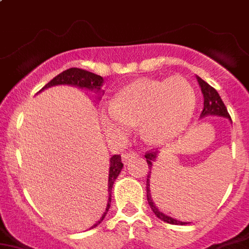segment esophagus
Listing matches in <instances>:
<instances>
[{"label": "esophagus", "instance_id": "esophagus-1", "mask_svg": "<svg viewBox=\"0 0 249 249\" xmlns=\"http://www.w3.org/2000/svg\"><path fill=\"white\" fill-rule=\"evenodd\" d=\"M135 157H138L137 152H133V150H129L128 153H124V154H123V160H124L125 163H126V162H129V160H133V158H135Z\"/></svg>", "mask_w": 249, "mask_h": 249}]
</instances>
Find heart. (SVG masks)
Returning a JSON list of instances; mask_svg holds the SVG:
<instances>
[{"instance_id": "1", "label": "heart", "mask_w": 249, "mask_h": 249, "mask_svg": "<svg viewBox=\"0 0 249 249\" xmlns=\"http://www.w3.org/2000/svg\"><path fill=\"white\" fill-rule=\"evenodd\" d=\"M195 106V89L183 77L141 79L121 89L112 104L104 106L100 119L111 139H124L141 124L144 141L164 144L185 131Z\"/></svg>"}]
</instances>
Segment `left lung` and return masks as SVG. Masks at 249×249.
<instances>
[{
  "label": "left lung",
  "instance_id": "left-lung-1",
  "mask_svg": "<svg viewBox=\"0 0 249 249\" xmlns=\"http://www.w3.org/2000/svg\"><path fill=\"white\" fill-rule=\"evenodd\" d=\"M197 82H199L200 87H201L202 95H204V108H202L201 112V118L202 116H206V115H219V116H224V118L231 119V115L228 112L227 106L224 105L223 100L220 99L219 93L216 92V89L214 87L206 83L204 79H201L200 77H197ZM144 157L147 158V163L148 167L152 170V163L156 162L157 158V150H148L147 153L144 154ZM150 173V171H149ZM147 199L148 204H149L150 209L153 210V213L156 214L157 218H160V220L167 221L170 224H176V225H185L187 223H183V221H178L176 219L171 218V216H167L163 213H160L158 209L156 208V205L152 201V197H150V191H149V175L147 176Z\"/></svg>",
  "mask_w": 249,
  "mask_h": 249
}]
</instances>
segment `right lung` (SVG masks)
Here are the masks:
<instances>
[{
    "mask_svg": "<svg viewBox=\"0 0 249 249\" xmlns=\"http://www.w3.org/2000/svg\"><path fill=\"white\" fill-rule=\"evenodd\" d=\"M102 82H104V78L101 76H97L95 73H91L89 71L79 70V68H70V70L63 71L62 73H59L58 76L54 77L50 82H48L47 85L44 86L43 89H48V87H52V86L57 85H72L77 86L79 89H96L99 91L101 89ZM40 89V91H41ZM123 162H121V156L119 154H115L110 158V171H108V201L107 206H106V212L104 213V215L101 216L97 223L93 225L92 228L97 227V225L104 220L105 215L107 214L108 209H110V204H111V190L112 185H114V181L116 179V177L119 176L121 168H123Z\"/></svg>",
    "mask_w": 249,
    "mask_h": 249,
    "instance_id": "obj_1",
    "label": "right lung"
}]
</instances>
